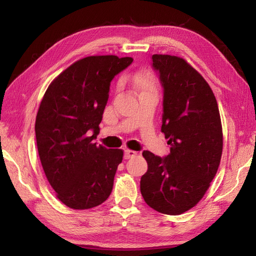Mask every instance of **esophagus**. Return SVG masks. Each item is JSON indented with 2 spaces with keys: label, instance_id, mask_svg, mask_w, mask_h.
Here are the masks:
<instances>
[{
  "label": "esophagus",
  "instance_id": "obj_1",
  "mask_svg": "<svg viewBox=\"0 0 256 256\" xmlns=\"http://www.w3.org/2000/svg\"><path fill=\"white\" fill-rule=\"evenodd\" d=\"M136 156V152L130 150H125V154H124V157H125V159H130V158H134Z\"/></svg>",
  "mask_w": 256,
  "mask_h": 256
}]
</instances>
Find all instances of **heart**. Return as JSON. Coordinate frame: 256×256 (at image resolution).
Here are the masks:
<instances>
[{
	"label": "heart",
	"mask_w": 256,
	"mask_h": 256,
	"mask_svg": "<svg viewBox=\"0 0 256 256\" xmlns=\"http://www.w3.org/2000/svg\"><path fill=\"white\" fill-rule=\"evenodd\" d=\"M132 81L136 84V86L140 90L141 92L154 90V82L152 80L145 74H136L132 76Z\"/></svg>",
	"instance_id": "1"
}]
</instances>
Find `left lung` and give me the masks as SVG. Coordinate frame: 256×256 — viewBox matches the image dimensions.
I'll return each mask as SVG.
<instances>
[{
  "label": "left lung",
  "mask_w": 256,
  "mask_h": 256,
  "mask_svg": "<svg viewBox=\"0 0 256 256\" xmlns=\"http://www.w3.org/2000/svg\"><path fill=\"white\" fill-rule=\"evenodd\" d=\"M164 88L161 131L166 157L143 152L148 168L141 177L145 203L166 214H180L205 194L220 164L223 138L216 97L205 79L184 60L154 54Z\"/></svg>",
  "instance_id": "left-lung-1"
}]
</instances>
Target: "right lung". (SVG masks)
I'll return each mask as SVG.
<instances>
[{
	"instance_id": "right-lung-1",
	"label": "right lung",
	"mask_w": 256,
	"mask_h": 256,
	"mask_svg": "<svg viewBox=\"0 0 256 256\" xmlns=\"http://www.w3.org/2000/svg\"><path fill=\"white\" fill-rule=\"evenodd\" d=\"M132 62L116 56L84 58L46 90L35 122L37 150L48 182L68 207H96L111 194L122 150L94 140L111 81Z\"/></svg>"
}]
</instances>
